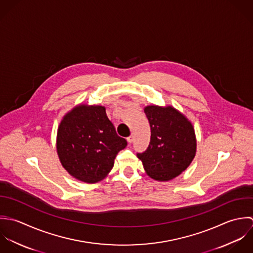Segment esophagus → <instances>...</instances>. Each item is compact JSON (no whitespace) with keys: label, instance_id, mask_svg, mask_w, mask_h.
<instances>
[{"label":"esophagus","instance_id":"34e87169","mask_svg":"<svg viewBox=\"0 0 253 253\" xmlns=\"http://www.w3.org/2000/svg\"><path fill=\"white\" fill-rule=\"evenodd\" d=\"M133 140H134V137L131 135V136H129L128 138H127V142L129 143V144H131L132 142H133Z\"/></svg>","mask_w":253,"mask_h":253}]
</instances>
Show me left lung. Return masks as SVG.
<instances>
[{
  "mask_svg": "<svg viewBox=\"0 0 253 253\" xmlns=\"http://www.w3.org/2000/svg\"><path fill=\"white\" fill-rule=\"evenodd\" d=\"M145 113L151 126V142L137 156L147 174L156 181L174 179L185 171L197 152L193 124L173 106L148 105Z\"/></svg>",
  "mask_w": 253,
  "mask_h": 253,
  "instance_id": "8db88e82",
  "label": "left lung"
}]
</instances>
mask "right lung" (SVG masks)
Returning a JSON list of instances; mask_svg holds the SVG:
<instances>
[{
  "label": "right lung",
  "mask_w": 253,
  "mask_h": 253,
  "mask_svg": "<svg viewBox=\"0 0 253 253\" xmlns=\"http://www.w3.org/2000/svg\"><path fill=\"white\" fill-rule=\"evenodd\" d=\"M127 141L101 105L79 104L67 112L57 129L56 152L63 168L75 179L94 184L104 179Z\"/></svg>",
  "instance_id": "1"
}]
</instances>
